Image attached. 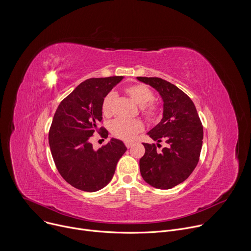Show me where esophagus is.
Segmentation results:
<instances>
[{"mask_svg": "<svg viewBox=\"0 0 251 251\" xmlns=\"http://www.w3.org/2000/svg\"><path fill=\"white\" fill-rule=\"evenodd\" d=\"M125 145L129 149V148H131L134 145V143H132V142H125Z\"/></svg>", "mask_w": 251, "mask_h": 251, "instance_id": "1", "label": "esophagus"}]
</instances>
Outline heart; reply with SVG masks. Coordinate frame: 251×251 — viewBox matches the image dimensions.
<instances>
[{
    "instance_id": "obj_1",
    "label": "heart",
    "mask_w": 251,
    "mask_h": 251,
    "mask_svg": "<svg viewBox=\"0 0 251 251\" xmlns=\"http://www.w3.org/2000/svg\"><path fill=\"white\" fill-rule=\"evenodd\" d=\"M126 92L130 97L139 105L142 106V112L148 119H154L157 116L158 109L154 104L150 102L153 100L154 95L152 91L143 84H135L126 88ZM116 94L112 91L105 96L102 102V112L104 115H110L113 109V103ZM109 129L112 135L124 141H131L143 131L144 125L139 119H123L116 118L109 124Z\"/></svg>"
}]
</instances>
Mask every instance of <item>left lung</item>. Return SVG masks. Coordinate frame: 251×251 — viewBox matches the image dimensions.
<instances>
[{"label":"left lung","mask_w":251,"mask_h":251,"mask_svg":"<svg viewBox=\"0 0 251 251\" xmlns=\"http://www.w3.org/2000/svg\"><path fill=\"white\" fill-rule=\"evenodd\" d=\"M152 86L163 100V117L147 134L157 142L143 143L145 154L140 159V173L150 186L169 190L183 183L198 165L203 130L192 99L176 85L159 77H137ZM167 146L161 152L159 143Z\"/></svg>","instance_id":"left-lung-1"}]
</instances>
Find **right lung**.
<instances>
[{"mask_svg": "<svg viewBox=\"0 0 251 251\" xmlns=\"http://www.w3.org/2000/svg\"><path fill=\"white\" fill-rule=\"evenodd\" d=\"M123 78L86 79L60 102L54 113L49 134L50 152L61 176L78 190L96 192L108 185L127 150L114 138L97 151L89 141L99 131L103 99ZM100 130L102 137H108V131Z\"/></svg>", "mask_w": 251, "mask_h": 251, "instance_id": "add662e5", "label": "right lung"}]
</instances>
